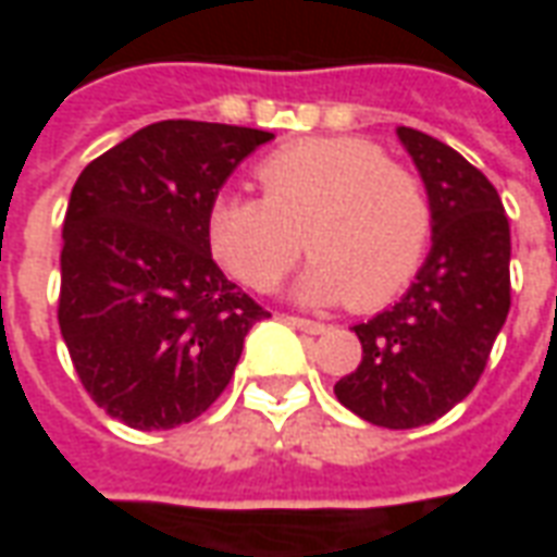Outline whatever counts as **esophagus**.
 I'll return each instance as SVG.
<instances>
[{
    "label": "esophagus",
    "mask_w": 557,
    "mask_h": 557,
    "mask_svg": "<svg viewBox=\"0 0 557 557\" xmlns=\"http://www.w3.org/2000/svg\"><path fill=\"white\" fill-rule=\"evenodd\" d=\"M286 322L292 327H298L304 334H325V325L322 322H313V319H304V315H286Z\"/></svg>",
    "instance_id": "34e87169"
}]
</instances>
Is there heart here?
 <instances>
[{"label": "heart", "mask_w": 557, "mask_h": 557, "mask_svg": "<svg viewBox=\"0 0 557 557\" xmlns=\"http://www.w3.org/2000/svg\"><path fill=\"white\" fill-rule=\"evenodd\" d=\"M256 175L265 196L223 190L206 218L208 250L244 286L271 289L301 253V230L315 256L295 283L304 301L379 310L423 265L430 190L370 139H298L259 160Z\"/></svg>", "instance_id": "1"}]
</instances>
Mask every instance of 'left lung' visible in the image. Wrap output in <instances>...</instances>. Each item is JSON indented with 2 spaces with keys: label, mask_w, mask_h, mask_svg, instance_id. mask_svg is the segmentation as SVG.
<instances>
[{
  "label": "left lung",
  "mask_w": 557,
  "mask_h": 557,
  "mask_svg": "<svg viewBox=\"0 0 557 557\" xmlns=\"http://www.w3.org/2000/svg\"><path fill=\"white\" fill-rule=\"evenodd\" d=\"M435 211L432 250L391 310L355 325L363 358L334 394L358 418L414 430L474 391L510 313V223L492 182L459 151L397 131Z\"/></svg>",
  "instance_id": "8db88e82"
}]
</instances>
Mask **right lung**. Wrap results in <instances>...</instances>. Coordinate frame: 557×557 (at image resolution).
<instances>
[{"mask_svg":"<svg viewBox=\"0 0 557 557\" xmlns=\"http://www.w3.org/2000/svg\"><path fill=\"white\" fill-rule=\"evenodd\" d=\"M268 131L170 119L79 172L62 223L59 327L79 382L134 430L190 423L271 315L211 259L206 218Z\"/></svg>","mask_w":557,"mask_h":557,"instance_id":"1","label":"right lung"}]
</instances>
